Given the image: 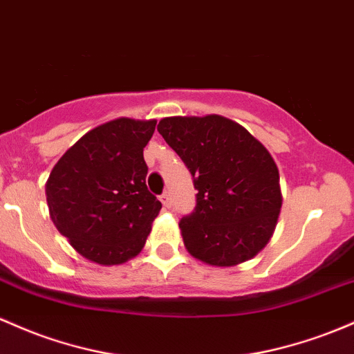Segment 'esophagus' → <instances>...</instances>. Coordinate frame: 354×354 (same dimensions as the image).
I'll return each instance as SVG.
<instances>
[{
	"instance_id": "obj_1",
	"label": "esophagus",
	"mask_w": 354,
	"mask_h": 354,
	"mask_svg": "<svg viewBox=\"0 0 354 354\" xmlns=\"http://www.w3.org/2000/svg\"><path fill=\"white\" fill-rule=\"evenodd\" d=\"M159 200H161L162 207H165V208H171V196L168 195V193H162V195L159 196Z\"/></svg>"
}]
</instances>
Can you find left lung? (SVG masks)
<instances>
[{"instance_id":"obj_1","label":"left lung","mask_w":354,"mask_h":354,"mask_svg":"<svg viewBox=\"0 0 354 354\" xmlns=\"http://www.w3.org/2000/svg\"><path fill=\"white\" fill-rule=\"evenodd\" d=\"M158 131L198 189L195 212L180 221L189 255L215 267L255 257L269 243L282 207L279 169L267 147L218 114L165 118Z\"/></svg>"}]
</instances>
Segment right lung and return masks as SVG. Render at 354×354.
I'll return each mask as SVG.
<instances>
[{
    "label": "right lung",
    "instance_id": "add662e5",
    "mask_svg": "<svg viewBox=\"0 0 354 354\" xmlns=\"http://www.w3.org/2000/svg\"><path fill=\"white\" fill-rule=\"evenodd\" d=\"M156 120L119 118L84 134L45 185L50 218L82 257L119 266L145 247L161 201L147 192L142 151Z\"/></svg>",
    "mask_w": 354,
    "mask_h": 354
}]
</instances>
